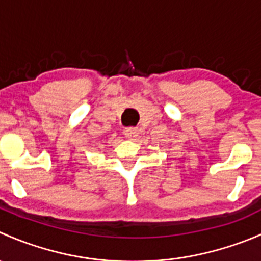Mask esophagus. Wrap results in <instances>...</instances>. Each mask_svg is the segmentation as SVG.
Here are the masks:
<instances>
[{"mask_svg": "<svg viewBox=\"0 0 261 261\" xmlns=\"http://www.w3.org/2000/svg\"><path fill=\"white\" fill-rule=\"evenodd\" d=\"M125 135H126V138L130 139V140H135V139L138 138V135H139V128H136V127L126 128Z\"/></svg>", "mask_w": 261, "mask_h": 261, "instance_id": "obj_1", "label": "esophagus"}]
</instances>
